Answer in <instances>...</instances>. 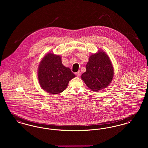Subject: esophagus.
Segmentation results:
<instances>
[{"instance_id":"esophagus-1","label":"esophagus","mask_w":148,"mask_h":148,"mask_svg":"<svg viewBox=\"0 0 148 148\" xmlns=\"http://www.w3.org/2000/svg\"><path fill=\"white\" fill-rule=\"evenodd\" d=\"M76 75L77 76V77H79L81 76V72L80 71H78L76 73Z\"/></svg>"}]
</instances>
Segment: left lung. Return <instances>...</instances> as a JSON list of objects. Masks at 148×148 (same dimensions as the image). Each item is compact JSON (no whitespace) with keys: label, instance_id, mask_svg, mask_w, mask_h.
Here are the masks:
<instances>
[{"label":"left lung","instance_id":"8db88e82","mask_svg":"<svg viewBox=\"0 0 148 148\" xmlns=\"http://www.w3.org/2000/svg\"><path fill=\"white\" fill-rule=\"evenodd\" d=\"M86 71L81 78L87 86L94 91L107 87L114 77V68L108 55L102 51L90 56L86 66Z\"/></svg>","mask_w":148,"mask_h":148}]
</instances>
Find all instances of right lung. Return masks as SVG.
<instances>
[{
  "mask_svg": "<svg viewBox=\"0 0 148 148\" xmlns=\"http://www.w3.org/2000/svg\"><path fill=\"white\" fill-rule=\"evenodd\" d=\"M76 76L62 63L61 57L52 53L45 55L39 63L38 78L40 87L47 92L58 94L65 90Z\"/></svg>",
  "mask_w": 148,
  "mask_h": 148,
  "instance_id": "1",
  "label": "right lung"
}]
</instances>
